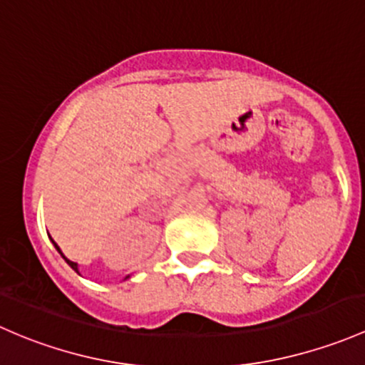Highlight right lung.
<instances>
[{"instance_id": "1", "label": "right lung", "mask_w": 365, "mask_h": 365, "mask_svg": "<svg viewBox=\"0 0 365 365\" xmlns=\"http://www.w3.org/2000/svg\"><path fill=\"white\" fill-rule=\"evenodd\" d=\"M52 244H54V246H56V250H58V251H59V253H61V250H59V246H58V244H56V242H54V240H52ZM61 257H63V258H65V260H66V264H68V265L71 267V269H73V270H75V272H78V265H77V264H75V262H71V260H68V258H66V257H65V255H63V253H61Z\"/></svg>"}]
</instances>
